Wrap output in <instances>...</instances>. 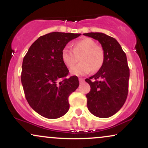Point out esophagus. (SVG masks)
Returning a JSON list of instances; mask_svg holds the SVG:
<instances>
[{"instance_id":"34e87169","label":"esophagus","mask_w":148,"mask_h":148,"mask_svg":"<svg viewBox=\"0 0 148 148\" xmlns=\"http://www.w3.org/2000/svg\"><path fill=\"white\" fill-rule=\"evenodd\" d=\"M79 83L80 84H82V83L84 82V79H83V78H79Z\"/></svg>"}]
</instances>
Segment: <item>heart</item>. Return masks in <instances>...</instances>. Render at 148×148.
<instances>
[{
  "label": "heart",
  "instance_id": "heart-1",
  "mask_svg": "<svg viewBox=\"0 0 148 148\" xmlns=\"http://www.w3.org/2000/svg\"><path fill=\"white\" fill-rule=\"evenodd\" d=\"M79 58V63L71 70L74 75H85L90 71L96 72L104 63L103 48L97 45L90 38H84L72 45V51L64 48L61 52V59L68 69H72Z\"/></svg>",
  "mask_w": 148,
  "mask_h": 148
}]
</instances>
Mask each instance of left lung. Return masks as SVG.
Instances as JSON below:
<instances>
[{
    "label": "left lung",
    "mask_w": 148,
    "mask_h": 148,
    "mask_svg": "<svg viewBox=\"0 0 148 148\" xmlns=\"http://www.w3.org/2000/svg\"><path fill=\"white\" fill-rule=\"evenodd\" d=\"M84 35L98 40L105 53L102 67L86 79L90 86V91L86 95L88 108L97 117L108 118L123 107L128 95L130 69L126 54L118 41L106 34Z\"/></svg>",
    "instance_id": "left-lung-1"
}]
</instances>
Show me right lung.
Masks as SVG:
<instances>
[{
  "instance_id": "right-lung-1",
  "label": "right lung",
  "mask_w": 148,
  "mask_h": 148,
  "mask_svg": "<svg viewBox=\"0 0 148 148\" xmlns=\"http://www.w3.org/2000/svg\"><path fill=\"white\" fill-rule=\"evenodd\" d=\"M81 34L53 32L40 37L30 46L22 63L21 84L25 99L35 111L56 119L68 111V97L79 87L76 76L69 70L61 52L69 41Z\"/></svg>"
}]
</instances>
